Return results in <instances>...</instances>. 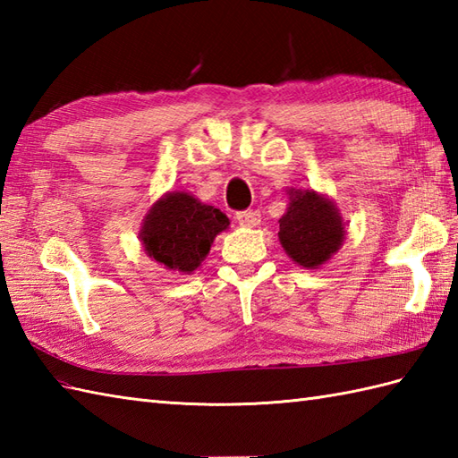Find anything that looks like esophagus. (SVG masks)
<instances>
[{"mask_svg": "<svg viewBox=\"0 0 458 458\" xmlns=\"http://www.w3.org/2000/svg\"><path fill=\"white\" fill-rule=\"evenodd\" d=\"M236 220L240 226L246 228H254L259 224V212L258 210H242L236 214Z\"/></svg>", "mask_w": 458, "mask_h": 458, "instance_id": "34e87169", "label": "esophagus"}]
</instances>
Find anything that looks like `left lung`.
<instances>
[{"mask_svg":"<svg viewBox=\"0 0 458 458\" xmlns=\"http://www.w3.org/2000/svg\"><path fill=\"white\" fill-rule=\"evenodd\" d=\"M344 240L335 204L315 191H291L289 208L279 220V242L289 258L303 267H318Z\"/></svg>","mask_w":458,"mask_h":458,"instance_id":"1","label":"left lung"}]
</instances>
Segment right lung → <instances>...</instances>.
<instances>
[{
    "mask_svg": "<svg viewBox=\"0 0 458 458\" xmlns=\"http://www.w3.org/2000/svg\"><path fill=\"white\" fill-rule=\"evenodd\" d=\"M226 214L187 192H169L153 204L143 222L145 254L169 269L191 274L208 254L218 232L228 228Z\"/></svg>",
    "mask_w": 458,
    "mask_h": 458,
    "instance_id": "add662e5",
    "label": "right lung"
}]
</instances>
